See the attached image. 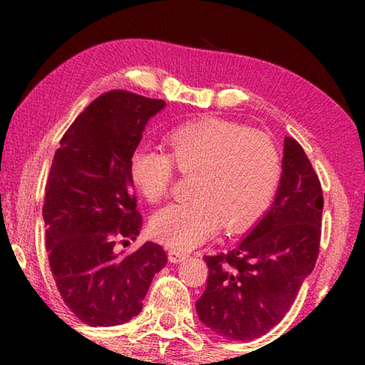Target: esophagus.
I'll return each instance as SVG.
<instances>
[{
  "mask_svg": "<svg viewBox=\"0 0 365 365\" xmlns=\"http://www.w3.org/2000/svg\"><path fill=\"white\" fill-rule=\"evenodd\" d=\"M185 257H187V255H185V252H180V251H177V250H169V261L170 262L177 264V262L183 261Z\"/></svg>",
  "mask_w": 365,
  "mask_h": 365,
  "instance_id": "obj_1",
  "label": "esophagus"
}]
</instances>
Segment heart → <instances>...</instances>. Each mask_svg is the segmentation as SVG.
Wrapping results in <instances>:
<instances>
[{"label":"heart","instance_id":"obj_1","mask_svg":"<svg viewBox=\"0 0 365 365\" xmlns=\"http://www.w3.org/2000/svg\"><path fill=\"white\" fill-rule=\"evenodd\" d=\"M168 151L138 148L130 158L135 185L150 202L169 196L177 170L191 175L195 197L159 211L151 232L178 251L195 248L217 232L251 227L267 211L282 177L280 154L267 135L237 122L183 123L168 135Z\"/></svg>","mask_w":365,"mask_h":365}]
</instances>
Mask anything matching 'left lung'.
<instances>
[{
	"instance_id": "obj_1",
	"label": "left lung",
	"mask_w": 365,
	"mask_h": 365,
	"mask_svg": "<svg viewBox=\"0 0 365 365\" xmlns=\"http://www.w3.org/2000/svg\"><path fill=\"white\" fill-rule=\"evenodd\" d=\"M322 209L316 170L298 141L287 137L274 206L242 243L205 256L207 283L196 301L201 322L242 341L274 329L317 262Z\"/></svg>"
}]
</instances>
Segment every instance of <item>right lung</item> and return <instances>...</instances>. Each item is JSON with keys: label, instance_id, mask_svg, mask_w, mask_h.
<instances>
[{"label": "right lung", "instance_id": "right-lung-1", "mask_svg": "<svg viewBox=\"0 0 365 365\" xmlns=\"http://www.w3.org/2000/svg\"><path fill=\"white\" fill-rule=\"evenodd\" d=\"M165 106L127 90L98 96L67 128L49 169L43 219L54 283L78 320L120 325L140 314L153 277L168 264L158 243L133 252L143 217L130 158L148 119Z\"/></svg>", "mask_w": 365, "mask_h": 365}]
</instances>
